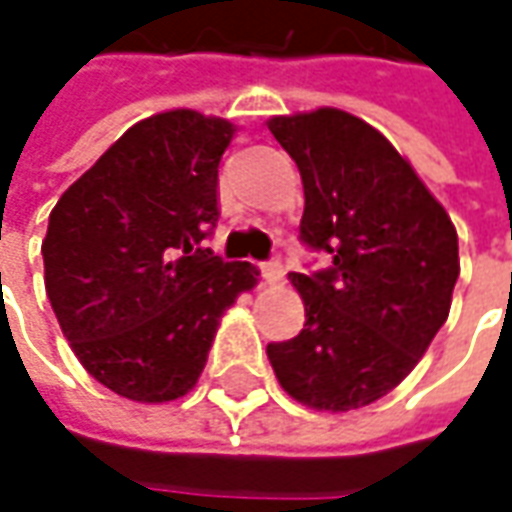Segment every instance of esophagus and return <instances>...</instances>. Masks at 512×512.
<instances>
[{
    "mask_svg": "<svg viewBox=\"0 0 512 512\" xmlns=\"http://www.w3.org/2000/svg\"><path fill=\"white\" fill-rule=\"evenodd\" d=\"M262 270V279H265L267 285H276V282H282V276H285V267L279 259H270V262H262L259 265Z\"/></svg>",
    "mask_w": 512,
    "mask_h": 512,
    "instance_id": "obj_1",
    "label": "esophagus"
}]
</instances>
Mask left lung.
I'll use <instances>...</instances> for the list:
<instances>
[{
    "mask_svg": "<svg viewBox=\"0 0 512 512\" xmlns=\"http://www.w3.org/2000/svg\"><path fill=\"white\" fill-rule=\"evenodd\" d=\"M267 128L302 173V242L333 259L290 273L305 327L267 344V359L296 402L356 410L402 382L447 322L459 236L410 162L359 116L319 108Z\"/></svg>",
    "mask_w": 512,
    "mask_h": 512,
    "instance_id": "8db88e82",
    "label": "left lung"
}]
</instances>
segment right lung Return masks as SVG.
Here are the masks:
<instances>
[{"mask_svg":"<svg viewBox=\"0 0 512 512\" xmlns=\"http://www.w3.org/2000/svg\"><path fill=\"white\" fill-rule=\"evenodd\" d=\"M236 128L196 110L136 122L50 210L45 290L90 376L133 402L199 382L219 319L256 285L250 262L205 247L219 162Z\"/></svg>","mask_w":512,"mask_h":512,"instance_id":"obj_1","label":"right lung"}]
</instances>
